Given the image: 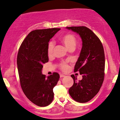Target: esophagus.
I'll use <instances>...</instances> for the list:
<instances>
[{"label": "esophagus", "mask_w": 120, "mask_h": 120, "mask_svg": "<svg viewBox=\"0 0 120 120\" xmlns=\"http://www.w3.org/2000/svg\"><path fill=\"white\" fill-rule=\"evenodd\" d=\"M60 77H65V75H63V74H60Z\"/></svg>", "instance_id": "34e87169"}]
</instances>
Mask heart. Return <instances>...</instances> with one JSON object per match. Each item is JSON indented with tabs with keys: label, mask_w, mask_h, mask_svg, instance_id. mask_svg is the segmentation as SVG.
<instances>
[{
	"label": "heart",
	"mask_w": 120,
	"mask_h": 120,
	"mask_svg": "<svg viewBox=\"0 0 120 120\" xmlns=\"http://www.w3.org/2000/svg\"><path fill=\"white\" fill-rule=\"evenodd\" d=\"M60 41L64 44L67 48L69 50L75 48L76 44V38L74 35L68 33L61 36L60 38ZM54 48V44L52 41H50L48 45L47 52L49 56L52 55ZM60 68L63 71H66L68 68V66L66 63H61L60 64Z\"/></svg>",
	"instance_id": "1"
}]
</instances>
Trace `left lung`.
I'll return each instance as SVG.
<instances>
[{
    "instance_id": "1",
    "label": "left lung",
    "mask_w": 120,
    "mask_h": 120,
    "mask_svg": "<svg viewBox=\"0 0 120 120\" xmlns=\"http://www.w3.org/2000/svg\"><path fill=\"white\" fill-rule=\"evenodd\" d=\"M79 34L82 39V47L75 66L74 71H79L82 79L77 80L73 75V84L68 90L73 100L79 103L89 101L99 91L104 79L105 54L99 38L85 26L67 27Z\"/></svg>"
}]
</instances>
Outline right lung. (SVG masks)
<instances>
[{
  "mask_svg": "<svg viewBox=\"0 0 120 120\" xmlns=\"http://www.w3.org/2000/svg\"><path fill=\"white\" fill-rule=\"evenodd\" d=\"M60 30L53 28L31 32L22 41L17 54V69L22 90L30 101L41 107L52 102L53 88L60 78L57 72L47 78L41 72L43 65L49 61V41Z\"/></svg>",
  "mask_w": 120,
  "mask_h": 120,
  "instance_id": "1",
  "label": "right lung"
}]
</instances>
